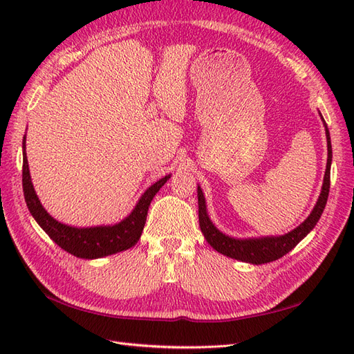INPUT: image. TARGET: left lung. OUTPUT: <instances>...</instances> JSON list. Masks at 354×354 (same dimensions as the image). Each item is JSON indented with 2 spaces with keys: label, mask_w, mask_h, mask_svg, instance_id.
<instances>
[{
  "label": "left lung",
  "mask_w": 354,
  "mask_h": 354,
  "mask_svg": "<svg viewBox=\"0 0 354 354\" xmlns=\"http://www.w3.org/2000/svg\"><path fill=\"white\" fill-rule=\"evenodd\" d=\"M320 118L324 121L325 134H326V143H328V160H326V169L324 176L322 190H320L319 199L316 202L315 208L310 212V216L299 224L294 230L288 232L281 236H261V238H246V239H238L232 238L229 234L220 232L214 223L211 221L208 211L205 196L201 186L198 185V205H199V227L201 232L205 236L207 242L212 246L217 252L230 257V259L239 260L243 263L250 264H264L270 263L277 259H281L285 254H288L292 248H295L298 242H301L307 234L315 229L320 216L325 209L328 195H329V183H330V162H332V146H330V137L329 130L326 127V122L324 120L322 113L319 112Z\"/></svg>",
  "instance_id": "1"
}]
</instances>
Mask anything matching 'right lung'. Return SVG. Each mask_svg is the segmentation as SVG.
Instances as JSON below:
<instances>
[{
  "label": "right lung",
  "instance_id": "obj_1",
  "mask_svg": "<svg viewBox=\"0 0 354 354\" xmlns=\"http://www.w3.org/2000/svg\"><path fill=\"white\" fill-rule=\"evenodd\" d=\"M24 171H22V183L24 195L29 212L39 227L44 230L50 239L55 241L62 250L78 257V259L94 260L108 257L116 252L125 251L134 246L142 236V232L147 217V209L153 196L158 194L171 174L158 180L151 187H147L145 194L137 201L136 207L128 216L116 224H108V226H91V227H75L69 224H63L53 218L50 214L42 207L38 199L34 185H32L28 156H26V136L24 137Z\"/></svg>",
  "mask_w": 354,
  "mask_h": 354
}]
</instances>
